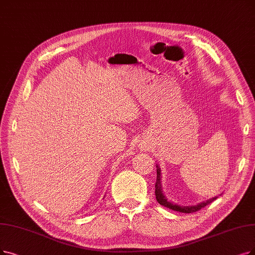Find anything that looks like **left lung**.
Returning a JSON list of instances; mask_svg holds the SVG:
<instances>
[{"mask_svg": "<svg viewBox=\"0 0 255 255\" xmlns=\"http://www.w3.org/2000/svg\"><path fill=\"white\" fill-rule=\"evenodd\" d=\"M160 180H161L160 168L157 166V180H156V184H155V196H156V199L160 205L167 207L169 209L180 211V212H184V213H191V212H196L202 208H204L205 206H207L208 204H210L211 202H213L217 199V197H215V198L207 200L205 202H202V203H200V204L195 205V206H179L177 204H172V203L167 201V199L164 197V195H163Z\"/></svg>", "mask_w": 255, "mask_h": 255, "instance_id": "1", "label": "left lung"}]
</instances>
